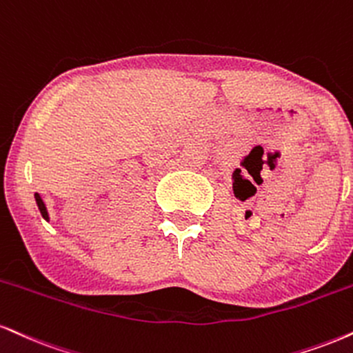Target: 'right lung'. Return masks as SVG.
Returning <instances> with one entry per match:
<instances>
[{
	"mask_svg": "<svg viewBox=\"0 0 353 353\" xmlns=\"http://www.w3.org/2000/svg\"><path fill=\"white\" fill-rule=\"evenodd\" d=\"M34 197H36V203H37V207H39V210H41V215H42V217H44L46 220H49L48 209H46V205H44V202H42L41 195H39V194H34Z\"/></svg>",
	"mask_w": 353,
	"mask_h": 353,
	"instance_id": "right-lung-1",
	"label": "right lung"
}]
</instances>
